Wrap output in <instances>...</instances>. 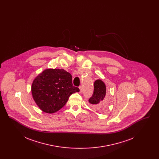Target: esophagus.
<instances>
[{
    "mask_svg": "<svg viewBox=\"0 0 159 159\" xmlns=\"http://www.w3.org/2000/svg\"><path fill=\"white\" fill-rule=\"evenodd\" d=\"M79 89H80V93H83V87L82 86H80L79 87Z\"/></svg>",
    "mask_w": 159,
    "mask_h": 159,
    "instance_id": "1",
    "label": "esophagus"
}]
</instances>
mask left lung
<instances>
[{
  "label": "left lung",
  "mask_w": 159,
  "mask_h": 159,
  "mask_svg": "<svg viewBox=\"0 0 159 159\" xmlns=\"http://www.w3.org/2000/svg\"><path fill=\"white\" fill-rule=\"evenodd\" d=\"M93 93L90 98L89 103L96 110H103L107 106L106 99V86L101 80H97L93 84Z\"/></svg>",
  "instance_id": "left-lung-1"
}]
</instances>
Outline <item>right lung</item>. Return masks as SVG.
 <instances>
[{
	"label": "right lung",
	"mask_w": 159,
	"mask_h": 159,
	"mask_svg": "<svg viewBox=\"0 0 159 159\" xmlns=\"http://www.w3.org/2000/svg\"><path fill=\"white\" fill-rule=\"evenodd\" d=\"M80 91L72 83V76L63 69H46L31 85L32 96L41 110L53 113L62 108L70 96Z\"/></svg>",
	"instance_id": "obj_1"
}]
</instances>
